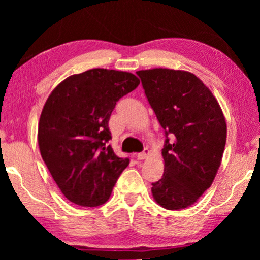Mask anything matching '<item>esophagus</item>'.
Listing matches in <instances>:
<instances>
[{
	"instance_id": "esophagus-1",
	"label": "esophagus",
	"mask_w": 260,
	"mask_h": 260,
	"mask_svg": "<svg viewBox=\"0 0 260 260\" xmlns=\"http://www.w3.org/2000/svg\"><path fill=\"white\" fill-rule=\"evenodd\" d=\"M149 154H150V150H149L148 148H144V150L137 155V158L138 159H145L149 156Z\"/></svg>"
}]
</instances>
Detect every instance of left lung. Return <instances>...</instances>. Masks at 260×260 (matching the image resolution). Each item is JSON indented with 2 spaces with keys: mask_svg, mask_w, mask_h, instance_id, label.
Here are the masks:
<instances>
[{
  "mask_svg": "<svg viewBox=\"0 0 260 260\" xmlns=\"http://www.w3.org/2000/svg\"><path fill=\"white\" fill-rule=\"evenodd\" d=\"M136 73L167 137L165 173L152 183V197L166 209L187 208L211 187L221 165L225 116L211 90L193 73L170 69Z\"/></svg>",
  "mask_w": 260,
  "mask_h": 260,
  "instance_id": "8db88e82",
  "label": "left lung"
}]
</instances>
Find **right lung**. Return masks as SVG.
<instances>
[{
  "label": "right lung",
  "instance_id": "add662e5",
  "mask_svg": "<svg viewBox=\"0 0 260 260\" xmlns=\"http://www.w3.org/2000/svg\"><path fill=\"white\" fill-rule=\"evenodd\" d=\"M140 79L123 71L92 69L62 80L39 120L42 159L67 200L83 207L105 204L129 158L113 152L109 119L116 103Z\"/></svg>",
  "mask_w": 260,
  "mask_h": 260
}]
</instances>
